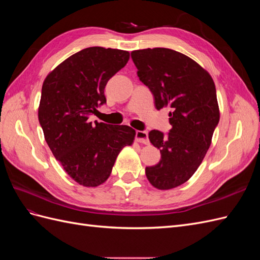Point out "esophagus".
Listing matches in <instances>:
<instances>
[{"instance_id": "obj_1", "label": "esophagus", "mask_w": 260, "mask_h": 260, "mask_svg": "<svg viewBox=\"0 0 260 260\" xmlns=\"http://www.w3.org/2000/svg\"><path fill=\"white\" fill-rule=\"evenodd\" d=\"M136 139L139 143L142 144H148V137H147V132L146 131H140L138 130L136 132Z\"/></svg>"}]
</instances>
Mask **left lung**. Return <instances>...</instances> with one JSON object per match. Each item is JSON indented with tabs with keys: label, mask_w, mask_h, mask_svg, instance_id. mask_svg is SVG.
I'll return each instance as SVG.
<instances>
[{
	"label": "left lung",
	"mask_w": 260,
	"mask_h": 260,
	"mask_svg": "<svg viewBox=\"0 0 260 260\" xmlns=\"http://www.w3.org/2000/svg\"><path fill=\"white\" fill-rule=\"evenodd\" d=\"M138 77L151 90L156 108L170 107L167 136L148 133L161 158L145 168L146 177L158 190H170L190 179L211 144L220 113L216 86L207 70L186 55L155 48L131 52Z\"/></svg>",
	"instance_id": "left-lung-1"
}]
</instances>
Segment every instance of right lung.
<instances>
[{"label":"right lung","instance_id":"1","mask_svg":"<svg viewBox=\"0 0 260 260\" xmlns=\"http://www.w3.org/2000/svg\"><path fill=\"white\" fill-rule=\"evenodd\" d=\"M129 57L128 51L92 46L60 62L43 82L38 117L46 143L68 176L85 187L103 184L118 154L135 140L129 125L89 120L106 103L107 81Z\"/></svg>","mask_w":260,"mask_h":260}]
</instances>
